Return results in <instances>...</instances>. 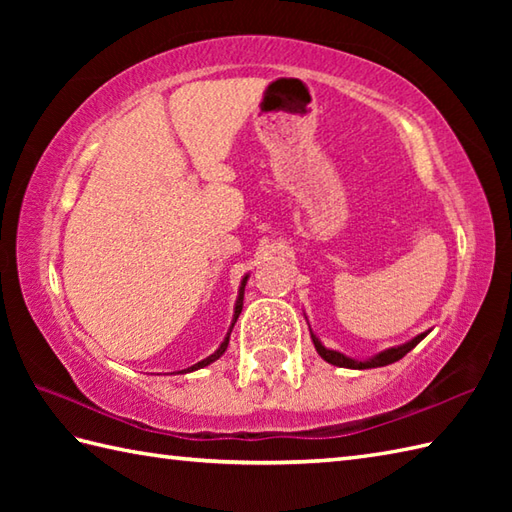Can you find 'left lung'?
Segmentation results:
<instances>
[{"instance_id": "left-lung-1", "label": "left lung", "mask_w": 512, "mask_h": 512, "mask_svg": "<svg viewBox=\"0 0 512 512\" xmlns=\"http://www.w3.org/2000/svg\"><path fill=\"white\" fill-rule=\"evenodd\" d=\"M424 336H427V332L413 336L411 341L402 343L398 347H389V350H385V352H378L376 356L367 358V361H356V358H350V356H345V354L336 352V350H328V347H325L314 334H312V343H314V347H317V352H319V356L323 358V361H328L330 365L347 367V369H369V367H383V365H391V363L400 361V358L405 356L407 352H411L413 347H416L424 339Z\"/></svg>"}]
</instances>
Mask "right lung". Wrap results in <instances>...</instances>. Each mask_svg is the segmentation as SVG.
I'll return each instance as SVG.
<instances>
[{
	"mask_svg": "<svg viewBox=\"0 0 512 512\" xmlns=\"http://www.w3.org/2000/svg\"><path fill=\"white\" fill-rule=\"evenodd\" d=\"M246 281H248V275L242 279V286H239V295H237V301H235V314H233V323H231V330H228V334L224 336V341H222V345L217 347V350L211 354V356H206L204 361H200V363H195V365H191L189 369H182V372H178V374H187V372H195V369H200V367H206V365H211L213 361H217V358H220L224 352H226V347H228V339H231V332H233V325H235V321H237V317H239V312H242V306H244V286H246Z\"/></svg>",
	"mask_w": 512,
	"mask_h": 512,
	"instance_id": "add662e5",
	"label": "right lung"
}]
</instances>
